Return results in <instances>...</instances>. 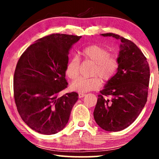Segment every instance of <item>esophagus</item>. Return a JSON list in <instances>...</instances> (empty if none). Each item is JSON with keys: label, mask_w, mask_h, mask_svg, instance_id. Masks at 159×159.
I'll list each match as a JSON object with an SVG mask.
<instances>
[{"label": "esophagus", "mask_w": 159, "mask_h": 159, "mask_svg": "<svg viewBox=\"0 0 159 159\" xmlns=\"http://www.w3.org/2000/svg\"><path fill=\"white\" fill-rule=\"evenodd\" d=\"M85 95V94H84V93H79V97L80 98H83V97H84Z\"/></svg>", "instance_id": "obj_1"}]
</instances>
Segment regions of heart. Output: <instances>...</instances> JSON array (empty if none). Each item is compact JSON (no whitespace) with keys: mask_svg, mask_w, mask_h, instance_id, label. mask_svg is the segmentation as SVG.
<instances>
[{"mask_svg":"<svg viewBox=\"0 0 159 159\" xmlns=\"http://www.w3.org/2000/svg\"><path fill=\"white\" fill-rule=\"evenodd\" d=\"M80 55L85 60L95 64L93 75H98L103 80L107 81L111 79L118 68L116 59L110 57L109 51L98 45H92L83 49ZM80 61L77 57H73L69 61L66 66V74L71 80L79 76ZM98 76L89 79L80 77L71 83V88L79 93H86L100 88L102 80Z\"/></svg>","mask_w":159,"mask_h":159,"instance_id":"obj_1","label":"heart"}]
</instances>
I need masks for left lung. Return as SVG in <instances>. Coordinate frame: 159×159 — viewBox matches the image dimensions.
<instances>
[{"label": "left lung", "mask_w": 159, "mask_h": 159, "mask_svg": "<svg viewBox=\"0 0 159 159\" xmlns=\"http://www.w3.org/2000/svg\"><path fill=\"white\" fill-rule=\"evenodd\" d=\"M101 36H111L119 40L120 44L117 72L100 91L93 115L103 130L116 132L131 125L144 108L147 100L149 66L144 54L133 42L115 34Z\"/></svg>", "instance_id": "1"}]
</instances>
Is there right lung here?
<instances>
[{"label":"right lung","instance_id":"obj_1","mask_svg":"<svg viewBox=\"0 0 159 159\" xmlns=\"http://www.w3.org/2000/svg\"><path fill=\"white\" fill-rule=\"evenodd\" d=\"M81 36L55 34L37 40L19 60L14 74L17 111L32 130L53 134L65 128L79 99L75 92L58 97L67 87L69 53Z\"/></svg>","mask_w":159,"mask_h":159}]
</instances>
